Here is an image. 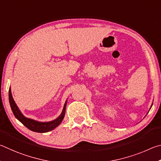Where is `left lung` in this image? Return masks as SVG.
I'll return each instance as SVG.
<instances>
[{
	"instance_id": "left-lung-1",
	"label": "left lung",
	"mask_w": 161,
	"mask_h": 161,
	"mask_svg": "<svg viewBox=\"0 0 161 161\" xmlns=\"http://www.w3.org/2000/svg\"><path fill=\"white\" fill-rule=\"evenodd\" d=\"M9 103L11 109H12L13 114L15 115L17 119H18L22 125L26 126L30 130L35 132H39V133H44V132H48L54 129L56 127L60 125L61 123L62 120L64 119V116L65 114V109H66V102L65 103L64 108L62 113L61 114L57 119L52 121V122H37V121L34 120L30 118L25 117L23 114H22V112L19 110L18 107L17 106L16 103L14 101L13 98L12 93H11V88L10 86L9 88Z\"/></svg>"
}]
</instances>
